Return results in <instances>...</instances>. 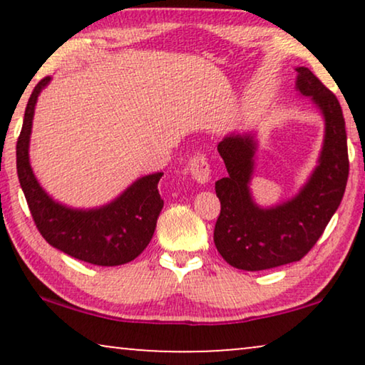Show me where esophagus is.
<instances>
[{
	"mask_svg": "<svg viewBox=\"0 0 365 365\" xmlns=\"http://www.w3.org/2000/svg\"><path fill=\"white\" fill-rule=\"evenodd\" d=\"M189 173H191L194 181L201 184H206L211 181V166H209L207 158L204 156V154H197V156H194L191 159V163H189Z\"/></svg>",
	"mask_w": 365,
	"mask_h": 365,
	"instance_id": "1",
	"label": "esophagus"
}]
</instances>
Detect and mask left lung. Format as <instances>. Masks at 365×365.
I'll use <instances>...</instances> for the list:
<instances>
[{"label": "left lung", "instance_id": "obj_1", "mask_svg": "<svg viewBox=\"0 0 365 365\" xmlns=\"http://www.w3.org/2000/svg\"><path fill=\"white\" fill-rule=\"evenodd\" d=\"M296 88L326 121L319 164L299 194L272 207H259L249 191L257 141L254 134H229L217 144L227 178L216 182L221 201L214 244L232 267L264 271L301 261L314 247L342 201L349 178L347 134L341 104L309 68H296Z\"/></svg>", "mask_w": 365, "mask_h": 365}]
</instances>
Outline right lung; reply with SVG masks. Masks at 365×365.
Masks as SVG:
<instances>
[{"label":"right lung","mask_w":365,"mask_h":365,"mask_svg":"<svg viewBox=\"0 0 365 365\" xmlns=\"http://www.w3.org/2000/svg\"><path fill=\"white\" fill-rule=\"evenodd\" d=\"M49 81L46 76L34 86L16 143L18 179L33 221L48 244L79 261L108 267L131 262L148 247L156 229L164 206L158 191L163 173L139 178L114 201L96 209H73L48 196L29 164V136L38 96Z\"/></svg>","instance_id":"right-lung-1"}]
</instances>
